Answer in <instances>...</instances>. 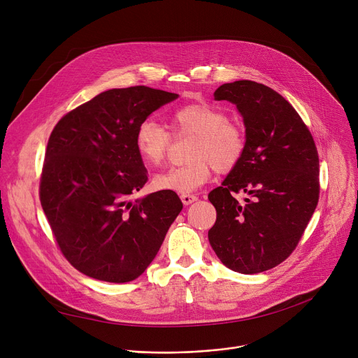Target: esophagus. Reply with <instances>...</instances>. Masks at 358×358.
Masks as SVG:
<instances>
[{
	"label": "esophagus",
	"instance_id": "esophagus-1",
	"mask_svg": "<svg viewBox=\"0 0 358 358\" xmlns=\"http://www.w3.org/2000/svg\"><path fill=\"white\" fill-rule=\"evenodd\" d=\"M180 198H181L184 206H189V203H192V202L196 201V195H195V194H181Z\"/></svg>",
	"mask_w": 358,
	"mask_h": 358
}]
</instances>
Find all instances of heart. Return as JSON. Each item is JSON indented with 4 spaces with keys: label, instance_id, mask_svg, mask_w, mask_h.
Instances as JSON below:
<instances>
[{
    "label": "heart",
    "instance_id": "heart-1",
    "mask_svg": "<svg viewBox=\"0 0 358 358\" xmlns=\"http://www.w3.org/2000/svg\"><path fill=\"white\" fill-rule=\"evenodd\" d=\"M228 115L207 101H195L176 109L170 116L176 134H194L191 163L171 167L152 178V187L163 191L189 194L206 184L211 173L234 170L245 156V130L228 120ZM171 143L170 131L152 119L138 123L134 133L137 155L147 166H160Z\"/></svg>",
    "mask_w": 358,
    "mask_h": 358
}]
</instances>
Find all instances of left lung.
<instances>
[{"instance_id": "left-lung-1", "label": "left lung", "mask_w": 358, "mask_h": 358, "mask_svg": "<svg viewBox=\"0 0 358 358\" xmlns=\"http://www.w3.org/2000/svg\"><path fill=\"white\" fill-rule=\"evenodd\" d=\"M214 97L236 105L246 151L222 187L208 194L217 210L208 239L227 268L265 272L289 258L317 207V148L293 106L262 83H224ZM239 190L251 195L243 206L233 196Z\"/></svg>"}]
</instances>
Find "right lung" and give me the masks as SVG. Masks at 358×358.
Segmentation results:
<instances>
[{
  "label": "right lung",
  "instance_id": "add662e5",
  "mask_svg": "<svg viewBox=\"0 0 358 358\" xmlns=\"http://www.w3.org/2000/svg\"><path fill=\"white\" fill-rule=\"evenodd\" d=\"M177 97L147 86L110 89L66 113L50 133L41 206L62 255L83 275L134 280L182 210L174 191L131 201L147 181L136 127Z\"/></svg>",
  "mask_w": 358,
  "mask_h": 358
}]
</instances>
